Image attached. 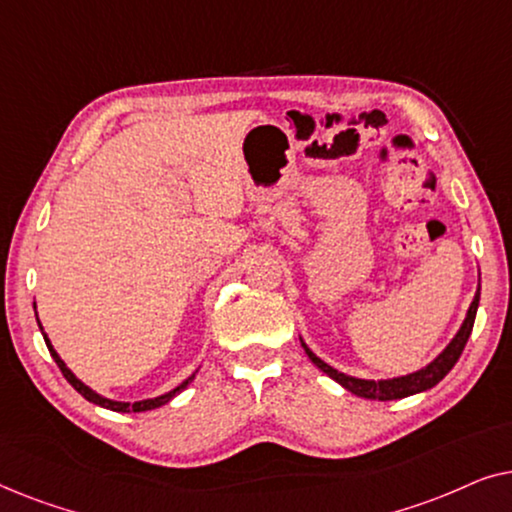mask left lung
Returning a JSON list of instances; mask_svg holds the SVG:
<instances>
[{"label": "left lung", "mask_w": 512, "mask_h": 512, "mask_svg": "<svg viewBox=\"0 0 512 512\" xmlns=\"http://www.w3.org/2000/svg\"><path fill=\"white\" fill-rule=\"evenodd\" d=\"M478 303H480V286H478V293H475L471 307H468L464 324H461L459 333L454 335V340L450 342V345L445 347V352L440 354L436 361L429 363L426 368L417 370V373L405 375V377H394V380L375 382V380H359V377H349L345 373H338V370L321 361L319 356H314L305 345L303 347L314 366H317L319 370H324L331 380L342 384V387H345L347 391H352V394L361 396V398H373V401H394V398H405V396L419 394V391L436 387V384L443 380L447 373H450V370L454 368V363L459 361L461 352H464L468 338H471V331L475 324V312H478Z\"/></svg>", "instance_id": "8db88e82"}]
</instances>
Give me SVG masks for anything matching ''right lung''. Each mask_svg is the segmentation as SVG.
Returning <instances> with one entry per match:
<instances>
[{"mask_svg": "<svg viewBox=\"0 0 512 512\" xmlns=\"http://www.w3.org/2000/svg\"><path fill=\"white\" fill-rule=\"evenodd\" d=\"M39 328H41V324H39ZM44 340H46V347H48V352H51V356L55 359V363H58V368L62 370V375H65V380L72 384V387L79 391V394L86 398V401H90V403H95V405H102V408H107V410H114V412H144V410H153V408H160V405H165L167 401H172L174 396L179 394L181 389H186L188 384L193 382V377L195 375H191L188 377L186 382H181L177 389H172L170 394H163V396H158V398H149V401H137V403H118V401H109V398H104V396H100V394H95L93 389H88L86 384H83L81 380H76L74 377V373L72 370H69L67 366H65V361L60 359L58 354H55V349L51 347V342H48V338L44 335Z\"/></svg>", "mask_w": 512, "mask_h": 512, "instance_id": "right-lung-1", "label": "right lung"}]
</instances>
